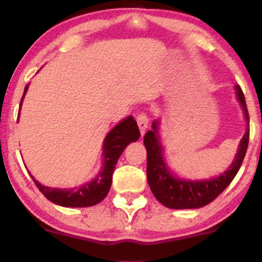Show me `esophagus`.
<instances>
[{
  "mask_svg": "<svg viewBox=\"0 0 262 262\" xmlns=\"http://www.w3.org/2000/svg\"><path fill=\"white\" fill-rule=\"evenodd\" d=\"M137 122H138V127H139V129H140V133H141V135H143L144 132L146 130V128H148V124H149L148 114H146L145 112H141V113L138 114Z\"/></svg>",
  "mask_w": 262,
  "mask_h": 262,
  "instance_id": "1",
  "label": "esophagus"
}]
</instances>
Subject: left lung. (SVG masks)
<instances>
[{
	"label": "left lung",
	"instance_id": "8db88e82",
	"mask_svg": "<svg viewBox=\"0 0 262 262\" xmlns=\"http://www.w3.org/2000/svg\"><path fill=\"white\" fill-rule=\"evenodd\" d=\"M236 98L242 104L246 122L249 113L244 93L239 85L235 86ZM249 144V124L244 137L240 140L235 159L227 171L218 177L201 181L182 180L173 176L167 169L162 155V146L159 137V122H152V129L146 132L144 145L146 148V177L152 194L161 204L172 209H194L207 206L214 201L229 186L242 166Z\"/></svg>",
	"mask_w": 262,
	"mask_h": 262
}]
</instances>
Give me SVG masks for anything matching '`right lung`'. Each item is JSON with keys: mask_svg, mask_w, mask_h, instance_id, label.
Wrapping results in <instances>:
<instances>
[{"mask_svg": "<svg viewBox=\"0 0 262 262\" xmlns=\"http://www.w3.org/2000/svg\"><path fill=\"white\" fill-rule=\"evenodd\" d=\"M28 90L26 86L25 93L20 100L19 110L22 106V101ZM18 122V121H17ZM140 137L139 128L133 116H129L123 119L121 123L114 127L103 141V166L97 176L91 182L79 186L75 188H53L40 185L37 180L32 176L39 191L44 194L50 202L59 204L62 207H91L100 203L104 200L112 185V176L114 167L123 150L132 141H137Z\"/></svg>", "mask_w": 262, "mask_h": 262, "instance_id": "right-lung-1", "label": "right lung"}]
</instances>
